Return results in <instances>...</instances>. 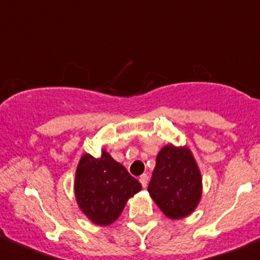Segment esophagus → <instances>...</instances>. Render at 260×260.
Here are the masks:
<instances>
[{"label":"esophagus","instance_id":"obj_1","mask_svg":"<svg viewBox=\"0 0 260 260\" xmlns=\"http://www.w3.org/2000/svg\"><path fill=\"white\" fill-rule=\"evenodd\" d=\"M140 182L142 183L143 187H146L147 183H148V176H147V175H142V176L140 177Z\"/></svg>","mask_w":260,"mask_h":260}]
</instances>
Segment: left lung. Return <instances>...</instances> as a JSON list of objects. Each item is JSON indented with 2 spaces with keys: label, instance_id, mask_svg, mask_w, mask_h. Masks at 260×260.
<instances>
[{
  "label": "left lung",
  "instance_id": "1",
  "mask_svg": "<svg viewBox=\"0 0 260 260\" xmlns=\"http://www.w3.org/2000/svg\"><path fill=\"white\" fill-rule=\"evenodd\" d=\"M201 175L186 147L165 146L156 158L148 192L170 219H181L195 210L201 198Z\"/></svg>",
  "mask_w": 260,
  "mask_h": 260
}]
</instances>
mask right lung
<instances>
[{"instance_id":"obj_1","label":"right lung","mask_w":260,"mask_h":260,"mask_svg":"<svg viewBox=\"0 0 260 260\" xmlns=\"http://www.w3.org/2000/svg\"><path fill=\"white\" fill-rule=\"evenodd\" d=\"M141 188V183L107 151L99 158L89 153L80 158L75 175V198L81 211L94 224L115 221L128 199Z\"/></svg>"}]
</instances>
